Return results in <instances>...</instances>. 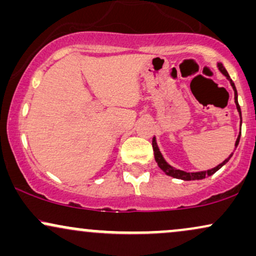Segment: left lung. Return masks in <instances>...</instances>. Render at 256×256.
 I'll return each instance as SVG.
<instances>
[{"label":"left lung","instance_id":"left-lung-1","mask_svg":"<svg viewBox=\"0 0 256 256\" xmlns=\"http://www.w3.org/2000/svg\"><path fill=\"white\" fill-rule=\"evenodd\" d=\"M216 67H218L219 71L222 72V74H224L226 79L230 82L232 89H234V104H236L237 112H238V114H240V125H242V113H240V107L238 104V95H237V90H236V86H234V83L232 82V79L230 78V76H228V71H226L225 67L222 66V62H216ZM240 138V131L238 137H237V140H236V143H234V149H236L237 146H238ZM152 149H154V156H155V161L158 162V166L160 167V168L162 170V171L165 172L167 176H170V177H173V178H177V179H182V180H201V179H204L206 177H210V176L214 174V173L218 171V170L222 168V167L224 166L228 160H230L232 154H234V152H231V154L228 155V158H225L222 164H219L218 166H216L212 170H207V171H201V172H185V171H182V170L176 168V167L171 166L168 162H167V161L165 160V158H164L162 154H161L160 149H158V143H156V138L155 137L152 138Z\"/></svg>","mask_w":256,"mask_h":256}]
</instances>
